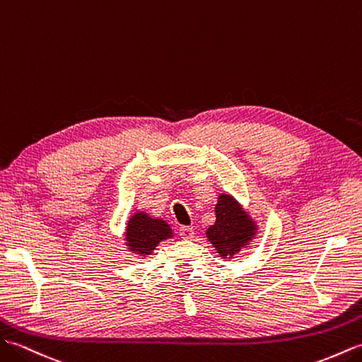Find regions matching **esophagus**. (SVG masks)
Segmentation results:
<instances>
[{
    "mask_svg": "<svg viewBox=\"0 0 362 362\" xmlns=\"http://www.w3.org/2000/svg\"><path fill=\"white\" fill-rule=\"evenodd\" d=\"M194 235H195V230L192 226H181L180 228V237L181 238L190 240V238H194Z\"/></svg>",
    "mask_w": 362,
    "mask_h": 362,
    "instance_id": "34e87169",
    "label": "esophagus"
}]
</instances>
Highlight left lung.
I'll return each mask as SVG.
<instances>
[{
    "label": "left lung",
    "mask_w": 362,
    "mask_h": 362,
    "mask_svg": "<svg viewBox=\"0 0 362 362\" xmlns=\"http://www.w3.org/2000/svg\"><path fill=\"white\" fill-rule=\"evenodd\" d=\"M216 220L206 230V237L214 245L221 259H234V255L246 247L257 234L252 221L234 197L221 194L215 204Z\"/></svg>",
    "instance_id": "1"
}]
</instances>
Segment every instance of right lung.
Masks as SVG:
<instances>
[{"label": "right lung", "instance_id": "obj_1", "mask_svg": "<svg viewBox=\"0 0 362 362\" xmlns=\"http://www.w3.org/2000/svg\"><path fill=\"white\" fill-rule=\"evenodd\" d=\"M170 237H173L172 228L164 220L151 218L146 212H136L127 223V246L141 257L150 255L163 240Z\"/></svg>", "mask_w": 362, "mask_h": 362}]
</instances>
